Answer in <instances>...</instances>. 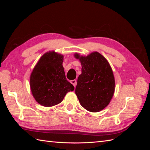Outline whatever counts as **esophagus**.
Returning <instances> with one entry per match:
<instances>
[{
  "instance_id": "obj_1",
  "label": "esophagus",
  "mask_w": 150,
  "mask_h": 150,
  "mask_svg": "<svg viewBox=\"0 0 150 150\" xmlns=\"http://www.w3.org/2000/svg\"><path fill=\"white\" fill-rule=\"evenodd\" d=\"M71 83L74 86V88H76V84H77V81H76V79L72 80V81H71Z\"/></svg>"
}]
</instances>
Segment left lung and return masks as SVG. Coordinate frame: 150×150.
<instances>
[{
    "label": "left lung",
    "mask_w": 150,
    "mask_h": 150,
    "mask_svg": "<svg viewBox=\"0 0 150 150\" xmlns=\"http://www.w3.org/2000/svg\"><path fill=\"white\" fill-rule=\"evenodd\" d=\"M74 56L82 66L75 89L81 105L90 112L103 110L110 104L115 90V76L110 63L96 51L87 56L75 53Z\"/></svg>",
    "instance_id": "left-lung-1"
}]
</instances>
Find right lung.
I'll return each instance as SVG.
<instances>
[{
    "instance_id": "add662e5",
    "label": "right lung",
    "mask_w": 150,
    "mask_h": 150,
    "mask_svg": "<svg viewBox=\"0 0 150 150\" xmlns=\"http://www.w3.org/2000/svg\"><path fill=\"white\" fill-rule=\"evenodd\" d=\"M64 56L55 51L40 57L30 76L33 96L39 104L51 107L62 102L67 92L74 87L68 81L62 66Z\"/></svg>"
}]
</instances>
